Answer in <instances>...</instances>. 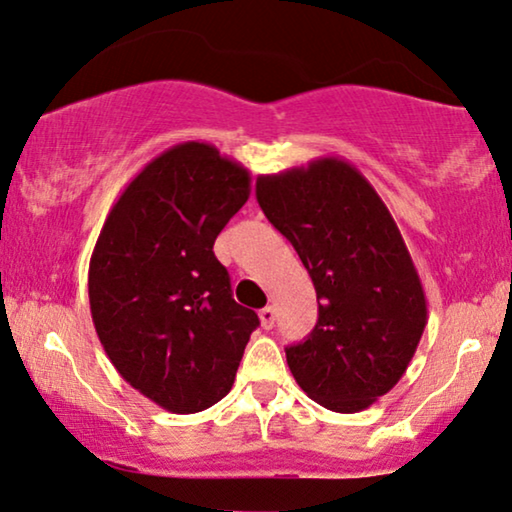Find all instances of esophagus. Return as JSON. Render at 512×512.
<instances>
[{
	"mask_svg": "<svg viewBox=\"0 0 512 512\" xmlns=\"http://www.w3.org/2000/svg\"><path fill=\"white\" fill-rule=\"evenodd\" d=\"M258 318H261V325L265 330H270L274 325V309L272 307H263L261 311H258Z\"/></svg>",
	"mask_w": 512,
	"mask_h": 512,
	"instance_id": "esophagus-1",
	"label": "esophagus"
}]
</instances>
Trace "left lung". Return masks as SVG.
Listing matches in <instances>:
<instances>
[{
	"mask_svg": "<svg viewBox=\"0 0 512 512\" xmlns=\"http://www.w3.org/2000/svg\"><path fill=\"white\" fill-rule=\"evenodd\" d=\"M256 198L316 288L314 330L286 348L293 379L325 409H367L402 379L427 325L425 291L395 219L339 157L261 175Z\"/></svg>",
	"mask_w": 512,
	"mask_h": 512,
	"instance_id": "left-lung-1",
	"label": "left lung"
}]
</instances>
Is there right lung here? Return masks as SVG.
<instances>
[{"label": "right lung", "mask_w": 512, "mask_h": 512, "mask_svg": "<svg viewBox=\"0 0 512 512\" xmlns=\"http://www.w3.org/2000/svg\"><path fill=\"white\" fill-rule=\"evenodd\" d=\"M249 182V170L210 143L170 147L127 184L92 251L87 288L103 351L170 413L224 399L258 328L212 251Z\"/></svg>", "instance_id": "1"}]
</instances>
